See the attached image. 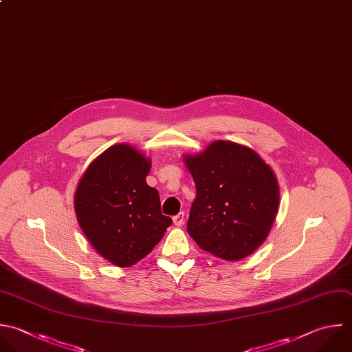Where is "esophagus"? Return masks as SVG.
I'll list each match as a JSON object with an SVG mask.
<instances>
[{
  "instance_id": "34e87169",
  "label": "esophagus",
  "mask_w": 352,
  "mask_h": 352,
  "mask_svg": "<svg viewBox=\"0 0 352 352\" xmlns=\"http://www.w3.org/2000/svg\"><path fill=\"white\" fill-rule=\"evenodd\" d=\"M184 213L183 212H180V213H177L176 216H173V223H175V226H183L184 224Z\"/></svg>"
}]
</instances>
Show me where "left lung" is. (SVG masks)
Wrapping results in <instances>:
<instances>
[{
	"instance_id": "1",
	"label": "left lung",
	"mask_w": 352,
	"mask_h": 352,
	"mask_svg": "<svg viewBox=\"0 0 352 352\" xmlns=\"http://www.w3.org/2000/svg\"><path fill=\"white\" fill-rule=\"evenodd\" d=\"M184 162L197 188L187 223L192 239L228 261L253 253L278 210L279 190L271 168L253 150L224 140Z\"/></svg>"
}]
</instances>
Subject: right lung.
Wrapping results in <instances>:
<instances>
[{"label":"right lung","instance_id":"obj_1","mask_svg":"<svg viewBox=\"0 0 352 352\" xmlns=\"http://www.w3.org/2000/svg\"><path fill=\"white\" fill-rule=\"evenodd\" d=\"M150 160L128 144L100 154L84 173L74 198L78 223L95 250L118 267H131L162 239L172 219L160 194L146 183Z\"/></svg>","mask_w":352,"mask_h":352}]
</instances>
